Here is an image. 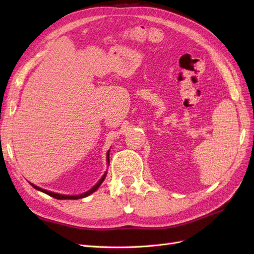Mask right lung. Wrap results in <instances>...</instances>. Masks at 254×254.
<instances>
[{"label": "right lung", "mask_w": 254, "mask_h": 254, "mask_svg": "<svg viewBox=\"0 0 254 254\" xmlns=\"http://www.w3.org/2000/svg\"><path fill=\"white\" fill-rule=\"evenodd\" d=\"M109 153H110V150H108V153H107V160H108V164H109V162H110V159H109ZM106 175H107V172H106L104 175H102V177H101L100 180L98 181V183L96 184L95 186H94L92 189H90L88 191H86V192H84V193L78 194V195H66V194L54 193V192H51V191H48V190H45V189L40 188V187H37V186H35V185H33V184H31V183H30V184H31L32 186H33L34 188H35L36 190L42 191V192H44V193H46V194H48V195H50V196H52V197H54V198H58V200H78V198L85 197V196H87V195H90L91 193L95 192V191L99 188V186H100V185L102 184V182L105 181Z\"/></svg>", "instance_id": "obj_1"}]
</instances>
